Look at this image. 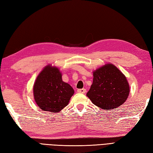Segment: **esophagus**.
I'll return each instance as SVG.
<instances>
[{
	"label": "esophagus",
	"mask_w": 153,
	"mask_h": 153,
	"mask_svg": "<svg viewBox=\"0 0 153 153\" xmlns=\"http://www.w3.org/2000/svg\"><path fill=\"white\" fill-rule=\"evenodd\" d=\"M77 93H85L86 89H84V88H83V89H79L77 90Z\"/></svg>",
	"instance_id": "esophagus-1"
}]
</instances>
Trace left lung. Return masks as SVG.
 <instances>
[{"instance_id":"left-lung-1","label":"left lung","mask_w":153,"mask_h":153,"mask_svg":"<svg viewBox=\"0 0 153 153\" xmlns=\"http://www.w3.org/2000/svg\"><path fill=\"white\" fill-rule=\"evenodd\" d=\"M129 93L126 76L118 68L107 64L93 71V84L87 96L103 110H112L123 105Z\"/></svg>"}]
</instances>
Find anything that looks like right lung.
<instances>
[{"label":"right lung","mask_w":153,"mask_h":153,"mask_svg":"<svg viewBox=\"0 0 153 153\" xmlns=\"http://www.w3.org/2000/svg\"><path fill=\"white\" fill-rule=\"evenodd\" d=\"M74 91L62 79L58 68L47 66L39 74L33 85L35 102L44 111L58 112L66 107Z\"/></svg>","instance_id":"1"}]
</instances>
